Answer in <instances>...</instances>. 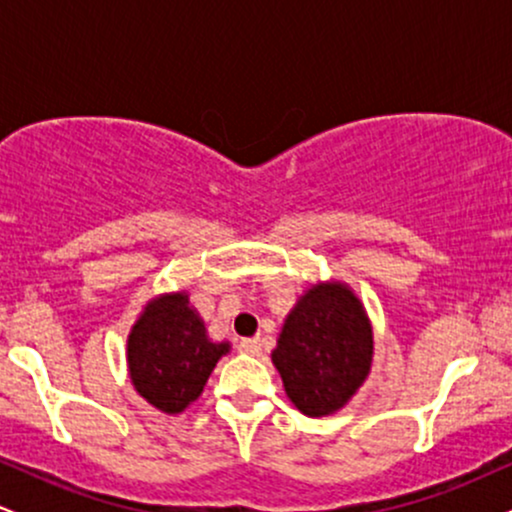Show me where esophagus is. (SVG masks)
Instances as JSON below:
<instances>
[{"instance_id": "1", "label": "esophagus", "mask_w": 512, "mask_h": 512, "mask_svg": "<svg viewBox=\"0 0 512 512\" xmlns=\"http://www.w3.org/2000/svg\"><path fill=\"white\" fill-rule=\"evenodd\" d=\"M238 351L240 354H248V356H260L262 354V346L257 339H243V342L238 344Z\"/></svg>"}]
</instances>
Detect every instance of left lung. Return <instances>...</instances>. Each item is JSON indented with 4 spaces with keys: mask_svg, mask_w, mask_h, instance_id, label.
Returning <instances> with one entry per match:
<instances>
[{
    "mask_svg": "<svg viewBox=\"0 0 512 512\" xmlns=\"http://www.w3.org/2000/svg\"><path fill=\"white\" fill-rule=\"evenodd\" d=\"M272 363L305 416L346 407L373 363V327L356 293L342 281L310 286L286 315Z\"/></svg>",
    "mask_w": 512,
    "mask_h": 512,
    "instance_id": "obj_1",
    "label": "left lung"
}]
</instances>
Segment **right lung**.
<instances>
[{"mask_svg":"<svg viewBox=\"0 0 512 512\" xmlns=\"http://www.w3.org/2000/svg\"><path fill=\"white\" fill-rule=\"evenodd\" d=\"M228 351V342H211L185 291L161 293L144 305L129 330V380L151 407L180 414L202 395L211 370Z\"/></svg>","mask_w":512,"mask_h":512,"instance_id":"1","label":"right lung"}]
</instances>
